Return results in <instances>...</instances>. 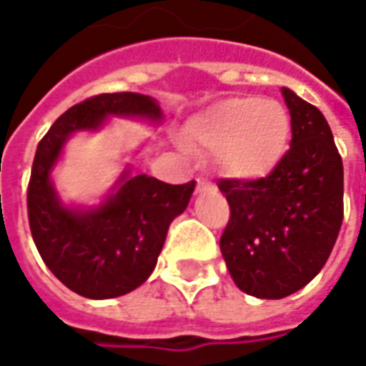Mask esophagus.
<instances>
[{"label":"esophagus","instance_id":"obj_1","mask_svg":"<svg viewBox=\"0 0 366 366\" xmlns=\"http://www.w3.org/2000/svg\"><path fill=\"white\" fill-rule=\"evenodd\" d=\"M197 184H199V190H214V184L209 178H204V176L197 178Z\"/></svg>","mask_w":366,"mask_h":366}]
</instances>
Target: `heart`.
Listing matches in <instances>:
<instances>
[{
	"mask_svg": "<svg viewBox=\"0 0 366 366\" xmlns=\"http://www.w3.org/2000/svg\"><path fill=\"white\" fill-rule=\"evenodd\" d=\"M186 137L214 152L227 176L256 180L268 176L289 149L291 114L277 100L233 96L194 114L186 124Z\"/></svg>",
	"mask_w": 366,
	"mask_h": 366,
	"instance_id": "1",
	"label": "heart"
}]
</instances>
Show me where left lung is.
<instances>
[{
  "instance_id": "1",
  "label": "left lung",
  "mask_w": 366,
  "mask_h": 366,
  "mask_svg": "<svg viewBox=\"0 0 366 366\" xmlns=\"http://www.w3.org/2000/svg\"><path fill=\"white\" fill-rule=\"evenodd\" d=\"M293 141L272 174L221 180L231 219L221 254L239 291L282 299L317 277L342 225L344 167L324 114L282 88Z\"/></svg>"
}]
</instances>
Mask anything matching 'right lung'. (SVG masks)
<instances>
[{
	"label": "right lung",
	"mask_w": 366,
	"mask_h": 366,
	"mask_svg": "<svg viewBox=\"0 0 366 366\" xmlns=\"http://www.w3.org/2000/svg\"><path fill=\"white\" fill-rule=\"evenodd\" d=\"M110 119L159 127L164 110L155 98L137 92L100 94L75 104L39 143L28 186V221L39 254L67 289L88 299L131 293L149 278L169 223L186 211L197 186L135 176L133 166L124 164L98 204L61 199L53 172L67 141L102 131Z\"/></svg>",
	"instance_id": "obj_1"
}]
</instances>
